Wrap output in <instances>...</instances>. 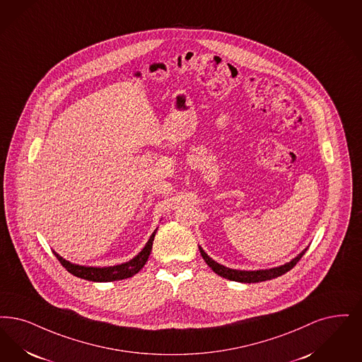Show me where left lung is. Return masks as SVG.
<instances>
[{
	"instance_id": "1",
	"label": "left lung",
	"mask_w": 362,
	"mask_h": 362,
	"mask_svg": "<svg viewBox=\"0 0 362 362\" xmlns=\"http://www.w3.org/2000/svg\"><path fill=\"white\" fill-rule=\"evenodd\" d=\"M201 250V255H202L203 260L206 261V264L221 277H225V279H229L233 281H240V283H259V281H265V280H271V279H275L279 276L284 275L286 272L291 271L296 264L298 261L302 259V256L304 255V252H302L298 257H295L293 260L289 261L287 264L281 265V267H277V268H272V269H265V271H237V269H230V268H226L221 264H218L213 259H210L202 247H199Z\"/></svg>"
}]
</instances>
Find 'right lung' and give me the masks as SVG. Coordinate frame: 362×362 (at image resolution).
<instances>
[{
  "instance_id": "right-lung-1",
  "label": "right lung",
  "mask_w": 362,
  "mask_h": 362,
  "mask_svg": "<svg viewBox=\"0 0 362 362\" xmlns=\"http://www.w3.org/2000/svg\"><path fill=\"white\" fill-rule=\"evenodd\" d=\"M156 230L152 233L151 238L148 240L144 249L132 260L128 262H124L121 265H115V267H105V268H94V267H83V265H76L71 264L70 261L64 260L59 256L58 253H55L59 262L71 274V275L85 279L88 281H115V280H122V279H128L133 275H136L148 260L151 250H152V244H153V238H155Z\"/></svg>"
}]
</instances>
